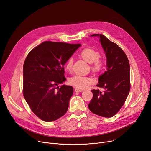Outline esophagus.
I'll return each instance as SVG.
<instances>
[{"label": "esophagus", "mask_w": 151, "mask_h": 151, "mask_svg": "<svg viewBox=\"0 0 151 151\" xmlns=\"http://www.w3.org/2000/svg\"><path fill=\"white\" fill-rule=\"evenodd\" d=\"M83 91H84L83 89H77V88H76L75 89V91L76 93H81V92H83Z\"/></svg>", "instance_id": "esophagus-1"}]
</instances>
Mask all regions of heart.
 Instances as JSON below:
<instances>
[{
    "label": "heart",
    "instance_id": "b5f03b06",
    "mask_svg": "<svg viewBox=\"0 0 151 151\" xmlns=\"http://www.w3.org/2000/svg\"><path fill=\"white\" fill-rule=\"evenodd\" d=\"M81 56L86 61L91 63V68L94 72H100L104 68V61L99 58V53L91 48H85L80 52ZM73 64V59L70 58L66 62L65 67L68 71H70ZM93 82L88 76L74 75L68 79V83L77 89H84Z\"/></svg>",
    "mask_w": 151,
    "mask_h": 151
}]
</instances>
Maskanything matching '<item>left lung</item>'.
I'll use <instances>...</instances> for the list:
<instances>
[{
    "label": "left lung",
    "instance_id": "left-lung-1",
    "mask_svg": "<svg viewBox=\"0 0 151 151\" xmlns=\"http://www.w3.org/2000/svg\"><path fill=\"white\" fill-rule=\"evenodd\" d=\"M98 36L106 53L107 70L99 77L97 87L93 89V96L88 105L91 112L103 117H112L124 104L130 90V64L125 53L116 43L101 34Z\"/></svg>",
    "mask_w": 151,
    "mask_h": 151
}]
</instances>
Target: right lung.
<instances>
[{
	"label": "right lung",
	"mask_w": 151,
	"mask_h": 151,
	"mask_svg": "<svg viewBox=\"0 0 151 151\" xmlns=\"http://www.w3.org/2000/svg\"><path fill=\"white\" fill-rule=\"evenodd\" d=\"M81 44L46 41L31 50L23 65L22 93L31 110L40 119L55 121L67 111L74 93L62 85L64 65Z\"/></svg>",
	"instance_id": "right-lung-1"
}]
</instances>
